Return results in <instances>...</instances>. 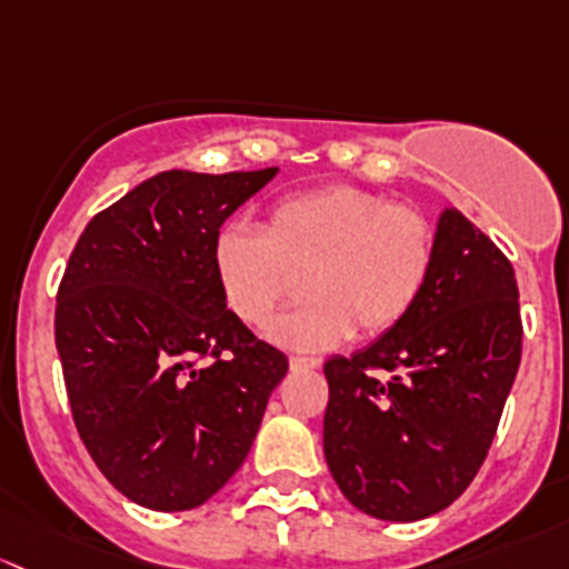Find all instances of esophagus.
<instances>
[{
  "mask_svg": "<svg viewBox=\"0 0 569 569\" xmlns=\"http://www.w3.org/2000/svg\"><path fill=\"white\" fill-rule=\"evenodd\" d=\"M320 359L315 356H290V370L301 372V370H318Z\"/></svg>",
  "mask_w": 569,
  "mask_h": 569,
  "instance_id": "obj_1",
  "label": "esophagus"
}]
</instances>
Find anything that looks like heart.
Here are the masks:
<instances>
[{
    "mask_svg": "<svg viewBox=\"0 0 569 569\" xmlns=\"http://www.w3.org/2000/svg\"><path fill=\"white\" fill-rule=\"evenodd\" d=\"M227 307L249 326L307 282L309 301L268 333L296 350L380 337L413 312L436 268V224L416 204L361 186H328L271 204L262 230L227 221L210 249Z\"/></svg>",
    "mask_w": 569,
    "mask_h": 569,
    "instance_id": "heart-1",
    "label": "heart"
}]
</instances>
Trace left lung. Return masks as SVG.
I'll use <instances>...</instances> for the list:
<instances>
[{
  "label": "left lung",
  "mask_w": 569,
  "mask_h": 569,
  "mask_svg": "<svg viewBox=\"0 0 569 569\" xmlns=\"http://www.w3.org/2000/svg\"><path fill=\"white\" fill-rule=\"evenodd\" d=\"M520 350L512 262L447 208L436 268L413 312L323 367V449L345 499L397 523L449 507L488 458Z\"/></svg>",
  "instance_id": "left-lung-1"
}]
</instances>
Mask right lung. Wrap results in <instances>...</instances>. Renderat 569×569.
<instances>
[{
  "label": "right lung",
  "instance_id": "1",
  "mask_svg": "<svg viewBox=\"0 0 569 569\" xmlns=\"http://www.w3.org/2000/svg\"><path fill=\"white\" fill-rule=\"evenodd\" d=\"M277 174L169 169L96 213L57 290L54 339L76 430L103 477L158 512L241 468L287 356L227 309L213 238Z\"/></svg>",
  "mask_w": 569,
  "mask_h": 569
}]
</instances>
